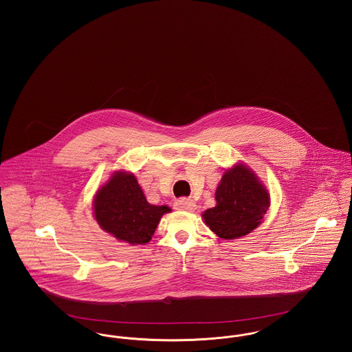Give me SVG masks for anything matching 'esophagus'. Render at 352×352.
<instances>
[{"mask_svg":"<svg viewBox=\"0 0 352 352\" xmlns=\"http://www.w3.org/2000/svg\"><path fill=\"white\" fill-rule=\"evenodd\" d=\"M174 207H175L177 210H181V211H194V210L197 208V203L192 201V199L182 198V199L175 201Z\"/></svg>","mask_w":352,"mask_h":352,"instance_id":"obj_1","label":"esophagus"}]
</instances>
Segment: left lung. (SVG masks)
I'll list each match as a JSON object with an SVG mask.
<instances>
[{"instance_id":"1","label":"left lung","mask_w":352,"mask_h":352,"mask_svg":"<svg viewBox=\"0 0 352 352\" xmlns=\"http://www.w3.org/2000/svg\"><path fill=\"white\" fill-rule=\"evenodd\" d=\"M215 199L217 206L206 210L201 217L210 230L224 240L252 232L260 226L270 206L267 187L244 164L224 171Z\"/></svg>"}]
</instances>
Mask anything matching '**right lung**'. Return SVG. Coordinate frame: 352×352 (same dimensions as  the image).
Returning <instances> with one entry per match:
<instances>
[{
  "mask_svg": "<svg viewBox=\"0 0 352 352\" xmlns=\"http://www.w3.org/2000/svg\"><path fill=\"white\" fill-rule=\"evenodd\" d=\"M166 212L168 206L148 203L134 174L126 171L113 173L94 199V215L101 230L132 245L149 243Z\"/></svg>",
  "mask_w": 352,
  "mask_h": 352,
  "instance_id": "1",
  "label": "right lung"
}]
</instances>
